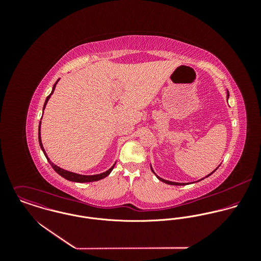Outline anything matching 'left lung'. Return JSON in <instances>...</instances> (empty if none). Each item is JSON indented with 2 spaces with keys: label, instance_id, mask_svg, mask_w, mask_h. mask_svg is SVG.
<instances>
[{
  "label": "left lung",
  "instance_id": "1",
  "mask_svg": "<svg viewBox=\"0 0 261 261\" xmlns=\"http://www.w3.org/2000/svg\"><path fill=\"white\" fill-rule=\"evenodd\" d=\"M228 98H229V91H228V90H227V99H228ZM217 169H218V168H216V169H215V170H214V171H213V172H212V173H210V174H209V175H208V176H206V177H205V178H207V177H209V176H211V175H212V174H213V173H214V172H215V171H216V170H217ZM150 170H151V172H152V173H153V174H154V175H155V177H156V178H158V179H159V180H160V181H162V182H164V183H166V184H169V185H175V186H184V185H187V184H190V183H177V182H172V181H168V180H165V179H163V178H161V177H159V176H158V175H156V174H155V173H154V171H153V170H152V168H151V166H150ZM205 178H202V179H200V180H198V181H197V182H199V181H201V180H203V179H205ZM193 183H196V182H193ZM193 183H192V184H193Z\"/></svg>",
  "mask_w": 261,
  "mask_h": 261
}]
</instances>
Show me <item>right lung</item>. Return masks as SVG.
Returning a JSON list of instances; mask_svg holds the SVG:
<instances>
[{"label": "right lung", "mask_w": 261, "mask_h": 261, "mask_svg": "<svg viewBox=\"0 0 261 261\" xmlns=\"http://www.w3.org/2000/svg\"><path fill=\"white\" fill-rule=\"evenodd\" d=\"M60 79V78H59ZM59 79L54 83V85H53V88H52V91H51V93L47 96V98H46V100H45V103H44V106H43V112H44V110H45V108H46V105H47V102H48V100H49V98H50V96L53 94V92H54V90H55V87H56V84L58 83V81H59ZM38 139H39V145H40V147H41V149L43 150V152H44V154H45V156H46V159L48 160V162L50 163V165L52 166V168L54 169V171L57 173V174H59L61 177H63L64 179H66V180H68V181H72V182H77V183H88V182H95V181H98V180H101V179H103V178H106V177H108L111 173H112V169L114 168V165H115V163L113 164V166H112L111 169H109L108 171H106V172H103V173H101V174H97V175H80V174H76V173H73V172H69V171H66V170H64V169H62V168H60V167H58V166H56V165H54L51 161H50V159L48 158V155H47V153H46V151H45V149H44V147H43V144H42V141H41V121L39 122V129H38Z\"/></svg>", "instance_id": "1"}]
</instances>
